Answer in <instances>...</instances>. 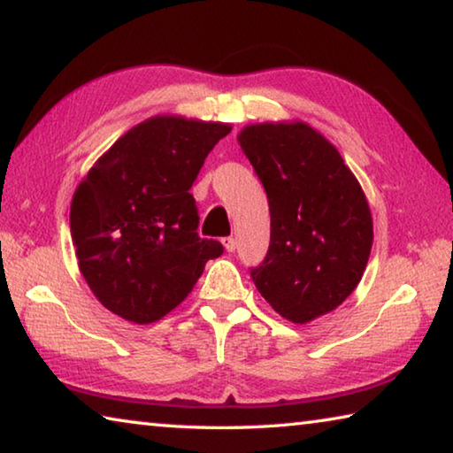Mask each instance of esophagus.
<instances>
[{"label":"esophagus","mask_w":453,"mask_h":453,"mask_svg":"<svg viewBox=\"0 0 453 453\" xmlns=\"http://www.w3.org/2000/svg\"><path fill=\"white\" fill-rule=\"evenodd\" d=\"M224 248H226V251H229V254H234L235 251V248H237V242H235V237H224Z\"/></svg>","instance_id":"esophagus-1"}]
</instances>
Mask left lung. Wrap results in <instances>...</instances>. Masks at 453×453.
I'll return each mask as SVG.
<instances>
[{
	"mask_svg": "<svg viewBox=\"0 0 453 453\" xmlns=\"http://www.w3.org/2000/svg\"><path fill=\"white\" fill-rule=\"evenodd\" d=\"M237 142L272 216L270 250L251 278L283 319L310 324L362 280L373 243L370 203L335 145L302 119L250 124Z\"/></svg>",
	"mask_w": 453,
	"mask_h": 453,
	"instance_id": "1",
	"label": "left lung"
}]
</instances>
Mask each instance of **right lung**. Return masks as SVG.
<instances>
[{"label": "right lung", "instance_id": "right-lung-1", "mask_svg": "<svg viewBox=\"0 0 453 453\" xmlns=\"http://www.w3.org/2000/svg\"><path fill=\"white\" fill-rule=\"evenodd\" d=\"M224 121L153 116L107 150L75 188L72 240L97 302L134 324H153L186 300L205 264L224 254L197 235L189 194Z\"/></svg>", "mask_w": 453, "mask_h": 453}]
</instances>
